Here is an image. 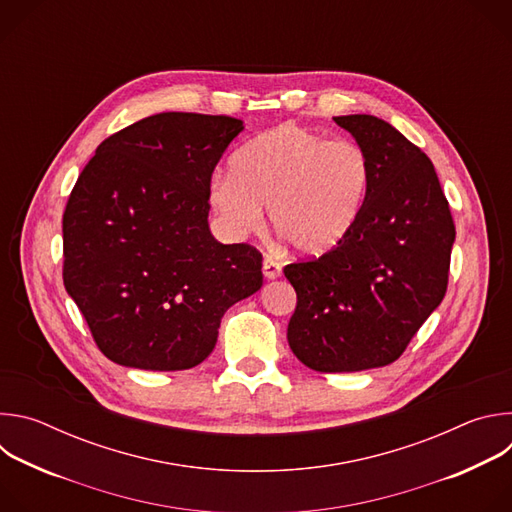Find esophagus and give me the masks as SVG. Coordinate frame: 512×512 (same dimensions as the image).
I'll return each instance as SVG.
<instances>
[{
    "mask_svg": "<svg viewBox=\"0 0 512 512\" xmlns=\"http://www.w3.org/2000/svg\"><path fill=\"white\" fill-rule=\"evenodd\" d=\"M263 275H265V279H277L281 275V265L275 259L265 257L263 259Z\"/></svg>",
    "mask_w": 512,
    "mask_h": 512,
    "instance_id": "1",
    "label": "esophagus"
}]
</instances>
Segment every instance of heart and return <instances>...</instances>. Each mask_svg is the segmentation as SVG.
Here are the masks:
<instances>
[{
    "label": "heart",
    "instance_id": "obj_1",
    "mask_svg": "<svg viewBox=\"0 0 512 512\" xmlns=\"http://www.w3.org/2000/svg\"><path fill=\"white\" fill-rule=\"evenodd\" d=\"M371 186V160L352 139L285 123L249 139L216 176L208 204L233 237L271 227L304 255L338 247L356 227Z\"/></svg>",
    "mask_w": 512,
    "mask_h": 512
}]
</instances>
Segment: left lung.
I'll return each instance as SVG.
<instances>
[{"label": "left lung", "mask_w": 512, "mask_h": 512, "mask_svg": "<svg viewBox=\"0 0 512 512\" xmlns=\"http://www.w3.org/2000/svg\"><path fill=\"white\" fill-rule=\"evenodd\" d=\"M371 160L356 227L332 251L285 265L298 294L287 342L318 373H354L395 362L442 304L456 227L431 160L391 123L342 115Z\"/></svg>", "instance_id": "left-lung-1"}]
</instances>
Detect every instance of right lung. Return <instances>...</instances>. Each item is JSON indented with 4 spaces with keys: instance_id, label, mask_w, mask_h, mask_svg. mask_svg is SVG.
<instances>
[{
    "instance_id": "right-lung-1",
    "label": "right lung",
    "mask_w": 512,
    "mask_h": 512,
    "mask_svg": "<svg viewBox=\"0 0 512 512\" xmlns=\"http://www.w3.org/2000/svg\"><path fill=\"white\" fill-rule=\"evenodd\" d=\"M241 131L227 115L145 117L107 137L72 188L64 287L121 367H196L225 312L263 285L261 253L208 227L210 176Z\"/></svg>"
}]
</instances>
